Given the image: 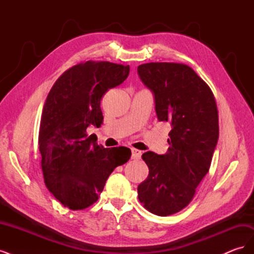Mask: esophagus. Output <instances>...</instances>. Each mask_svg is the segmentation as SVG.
I'll list each match as a JSON object with an SVG mask.
<instances>
[{"mask_svg": "<svg viewBox=\"0 0 254 254\" xmlns=\"http://www.w3.org/2000/svg\"><path fill=\"white\" fill-rule=\"evenodd\" d=\"M141 156H142V152H141V150H139V149H135V148H132V149H131V158H132L133 160L140 159V158H141Z\"/></svg>", "mask_w": 254, "mask_h": 254, "instance_id": "1", "label": "esophagus"}]
</instances>
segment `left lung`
<instances>
[{"mask_svg":"<svg viewBox=\"0 0 254 254\" xmlns=\"http://www.w3.org/2000/svg\"><path fill=\"white\" fill-rule=\"evenodd\" d=\"M137 73L155 96L158 120L172 128L166 153H143L149 174L137 197L150 213L168 216L191 201L210 170L219 135L217 106L210 87L187 64L149 63Z\"/></svg>","mask_w":254,"mask_h":254,"instance_id":"obj_1","label":"left lung"}]
</instances>
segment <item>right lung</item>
I'll list each match as a JSON object with an SVG mask.
<instances>
[{
    "label": "right lung",
    "instance_id": "right-lung-1",
    "mask_svg": "<svg viewBox=\"0 0 254 254\" xmlns=\"http://www.w3.org/2000/svg\"><path fill=\"white\" fill-rule=\"evenodd\" d=\"M129 71V65L109 61L78 64L60 76L45 101L38 142L43 178L70 210L96 202L114 168L131 157L129 148H105L87 134L90 125L103 124V95L124 82Z\"/></svg>",
    "mask_w": 254,
    "mask_h": 254
}]
</instances>
